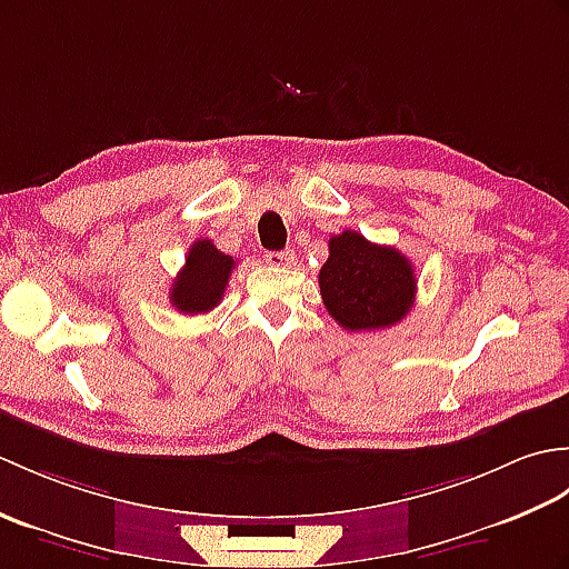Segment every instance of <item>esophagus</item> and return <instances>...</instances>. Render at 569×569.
<instances>
[{"label":"esophagus","instance_id":"esophagus-1","mask_svg":"<svg viewBox=\"0 0 569 569\" xmlns=\"http://www.w3.org/2000/svg\"><path fill=\"white\" fill-rule=\"evenodd\" d=\"M266 261H269L271 266H278V269H288V266L296 263V251L293 249L271 251V253H266Z\"/></svg>","mask_w":569,"mask_h":569}]
</instances>
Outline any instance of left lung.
<instances>
[{"instance_id": "obj_1", "label": "left lung", "mask_w": 569, "mask_h": 569, "mask_svg": "<svg viewBox=\"0 0 569 569\" xmlns=\"http://www.w3.org/2000/svg\"><path fill=\"white\" fill-rule=\"evenodd\" d=\"M318 283L322 303L349 332L383 330L401 322L416 300L413 266L393 247L373 244L352 229L335 234Z\"/></svg>"}]
</instances>
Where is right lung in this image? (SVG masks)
Listing matches in <instances>:
<instances>
[{
	"mask_svg": "<svg viewBox=\"0 0 569 569\" xmlns=\"http://www.w3.org/2000/svg\"><path fill=\"white\" fill-rule=\"evenodd\" d=\"M234 266V259L217 249L210 239H198L188 251L186 266L173 278L171 293H168L171 306L183 316L210 312L214 306H220Z\"/></svg>",
	"mask_w": 569,
	"mask_h": 569,
	"instance_id": "obj_1",
	"label": "right lung"
}]
</instances>
